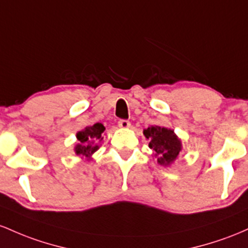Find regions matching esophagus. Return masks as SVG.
<instances>
[{"label": "esophagus", "mask_w": 248, "mask_h": 248, "mask_svg": "<svg viewBox=\"0 0 248 248\" xmlns=\"http://www.w3.org/2000/svg\"><path fill=\"white\" fill-rule=\"evenodd\" d=\"M118 126L122 127V129H129L131 126V123L129 121H126V119H121L118 122Z\"/></svg>", "instance_id": "34e87169"}]
</instances>
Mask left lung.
<instances>
[{
	"label": "left lung",
	"mask_w": 248,
	"mask_h": 248,
	"mask_svg": "<svg viewBox=\"0 0 248 248\" xmlns=\"http://www.w3.org/2000/svg\"><path fill=\"white\" fill-rule=\"evenodd\" d=\"M144 136L149 139V147L157 157V163L163 166H170L174 163L183 150L180 138L172 129L154 125L144 129Z\"/></svg>",
	"instance_id": "obj_1"
}]
</instances>
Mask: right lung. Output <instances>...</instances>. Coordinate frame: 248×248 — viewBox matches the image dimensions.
Instances as JSON below:
<instances>
[{"label": "right lung", "mask_w": 248, "mask_h": 248, "mask_svg": "<svg viewBox=\"0 0 248 248\" xmlns=\"http://www.w3.org/2000/svg\"><path fill=\"white\" fill-rule=\"evenodd\" d=\"M105 126L102 123H96L87 126L76 133L77 143L75 144L74 151L79 158L85 160L93 159V155L101 146L103 141V133Z\"/></svg>", "instance_id": "add662e5"}]
</instances>
